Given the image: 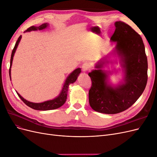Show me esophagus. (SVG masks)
<instances>
[{
  "label": "esophagus",
  "instance_id": "esophagus-1",
  "mask_svg": "<svg viewBox=\"0 0 157 157\" xmlns=\"http://www.w3.org/2000/svg\"><path fill=\"white\" fill-rule=\"evenodd\" d=\"M90 68V63L88 62H85L82 65V69L83 71H86Z\"/></svg>",
  "mask_w": 157,
  "mask_h": 157
}]
</instances>
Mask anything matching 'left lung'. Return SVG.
Instances as JSON below:
<instances>
[{"instance_id":"left-lung-1","label":"left lung","mask_w":157,"mask_h":157,"mask_svg":"<svg viewBox=\"0 0 157 157\" xmlns=\"http://www.w3.org/2000/svg\"><path fill=\"white\" fill-rule=\"evenodd\" d=\"M115 25L111 40L117 42L116 48L124 69V83L115 88L107 85V75L100 69L104 61L96 65L98 69L88 73L92 81L90 105L94 111L105 114L119 113L130 107L144 92L148 78L147 58L141 36L124 22L116 21Z\"/></svg>"}]
</instances>
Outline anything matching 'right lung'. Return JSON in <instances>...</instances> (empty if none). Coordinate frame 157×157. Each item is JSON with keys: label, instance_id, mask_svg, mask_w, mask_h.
Masks as SVG:
<instances>
[{"label": "right lung", "instance_id": "add662e5", "mask_svg": "<svg viewBox=\"0 0 157 157\" xmlns=\"http://www.w3.org/2000/svg\"><path fill=\"white\" fill-rule=\"evenodd\" d=\"M48 26V24L47 23H44V24H42L39 27H35V26H31L30 27L28 28V29L26 30V31H35L36 29H39L42 30L43 29H45V28ZM21 38V35L19 36L16 42V44L14 46V48L12 50V55H11V58H10V69H9V75H10V78H11L10 77V71H11V66L12 63V60H13V57L14 55V53H15L16 50L17 48V46L19 44V42L20 41V39ZM81 72L80 68H78L77 69H75L73 72L71 73L67 78L66 79L65 82L64 84L63 88L62 89V91L60 93L59 96L58 97H57L56 98L52 99V100L50 101H46L42 103H32L30 101H27L26 99H23L20 94H19L17 92L18 96L20 98L21 100L24 102L27 106H29V107L35 109V110H40V111H48V110H52V109H56L60 107L61 106H62L63 104L65 103L66 99H67V91H68V88L70 84H72L74 82L76 81V80L77 79V77L78 75Z\"/></svg>", "mask_w": 157, "mask_h": 157}]
</instances>
